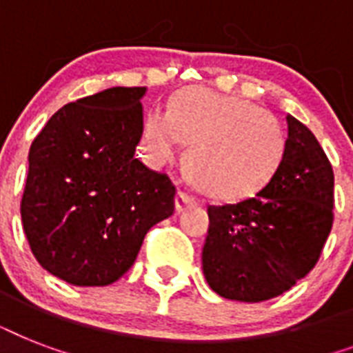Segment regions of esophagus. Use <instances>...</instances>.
Listing matches in <instances>:
<instances>
[{"instance_id": "1", "label": "esophagus", "mask_w": 353, "mask_h": 353, "mask_svg": "<svg viewBox=\"0 0 353 353\" xmlns=\"http://www.w3.org/2000/svg\"><path fill=\"white\" fill-rule=\"evenodd\" d=\"M176 205H177V210L181 212V210L188 209V207L199 205V199L196 198V196H192V194H188V192H185V190H181V192L177 194Z\"/></svg>"}]
</instances>
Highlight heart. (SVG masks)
<instances>
[{
    "label": "heart",
    "mask_w": 353,
    "mask_h": 353,
    "mask_svg": "<svg viewBox=\"0 0 353 353\" xmlns=\"http://www.w3.org/2000/svg\"><path fill=\"white\" fill-rule=\"evenodd\" d=\"M190 144L187 168L192 181L216 198H241L271 181L284 159L285 135L279 119L254 102L190 90L166 113L146 112L141 143L155 165L177 157Z\"/></svg>",
    "instance_id": "b5f03b06"
}]
</instances>
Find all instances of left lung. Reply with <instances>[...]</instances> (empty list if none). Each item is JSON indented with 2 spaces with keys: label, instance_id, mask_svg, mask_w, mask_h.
Returning <instances> with one entry per match:
<instances>
[{
  "label": "left lung",
  "instance_id": "1",
  "mask_svg": "<svg viewBox=\"0 0 353 353\" xmlns=\"http://www.w3.org/2000/svg\"><path fill=\"white\" fill-rule=\"evenodd\" d=\"M284 159L251 198L209 205L205 279L223 299L282 295L319 262L334 225V170L321 144L288 115Z\"/></svg>",
  "mask_w": 353,
  "mask_h": 353
}]
</instances>
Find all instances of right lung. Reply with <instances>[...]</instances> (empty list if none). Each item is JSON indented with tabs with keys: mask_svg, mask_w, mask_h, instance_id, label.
Wrapping results in <instances>:
<instances>
[{
	"mask_svg": "<svg viewBox=\"0 0 353 353\" xmlns=\"http://www.w3.org/2000/svg\"><path fill=\"white\" fill-rule=\"evenodd\" d=\"M146 88H112L60 108L34 137L21 223L41 268L108 285L132 268L150 227L176 209V185L135 157Z\"/></svg>",
	"mask_w": 353,
	"mask_h": 353,
	"instance_id": "add662e5",
	"label": "right lung"
}]
</instances>
